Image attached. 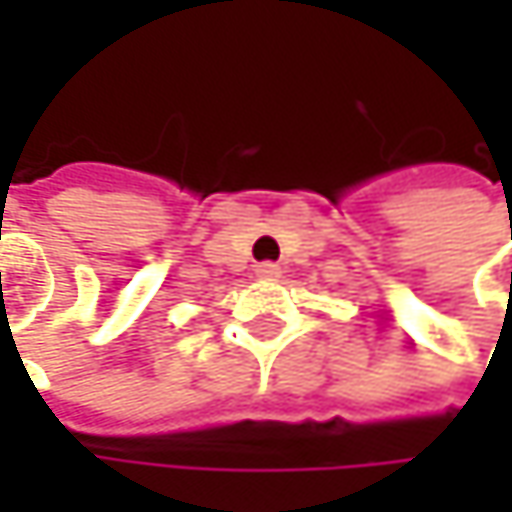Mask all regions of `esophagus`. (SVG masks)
Returning a JSON list of instances; mask_svg holds the SVG:
<instances>
[{"mask_svg":"<svg viewBox=\"0 0 512 512\" xmlns=\"http://www.w3.org/2000/svg\"><path fill=\"white\" fill-rule=\"evenodd\" d=\"M257 278H269V281H272V278H278V275H281V266H278V263H272V260H263V263H257Z\"/></svg>","mask_w":512,"mask_h":512,"instance_id":"esophagus-1","label":"esophagus"}]
</instances>
